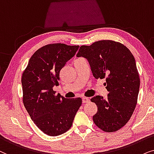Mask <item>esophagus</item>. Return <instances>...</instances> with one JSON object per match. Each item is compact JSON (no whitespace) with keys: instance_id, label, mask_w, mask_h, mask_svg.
<instances>
[{"instance_id":"34e87169","label":"esophagus","mask_w":154,"mask_h":154,"mask_svg":"<svg viewBox=\"0 0 154 154\" xmlns=\"http://www.w3.org/2000/svg\"><path fill=\"white\" fill-rule=\"evenodd\" d=\"M90 101V99L89 98H87V97H84L82 98V103H89Z\"/></svg>"}]
</instances>
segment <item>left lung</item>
Here are the masks:
<instances>
[{
	"instance_id": "obj_1",
	"label": "left lung",
	"mask_w": 154,
	"mask_h": 154,
	"mask_svg": "<svg viewBox=\"0 0 154 154\" xmlns=\"http://www.w3.org/2000/svg\"><path fill=\"white\" fill-rule=\"evenodd\" d=\"M77 56L87 59L96 79H106L108 97L91 98L98 108L94 122L104 132L118 131L129 121L137 103L140 79L132 53L121 43L102 40L80 46Z\"/></svg>"
}]
</instances>
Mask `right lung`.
<instances>
[{"mask_svg":"<svg viewBox=\"0 0 154 154\" xmlns=\"http://www.w3.org/2000/svg\"><path fill=\"white\" fill-rule=\"evenodd\" d=\"M79 46L51 44L38 49L22 76L23 103L34 124L49 136H58L72 127L82 98L56 95L60 71L75 56Z\"/></svg>","mask_w":154,"mask_h":154,"instance_id":"1","label":"right lung"}]
</instances>
